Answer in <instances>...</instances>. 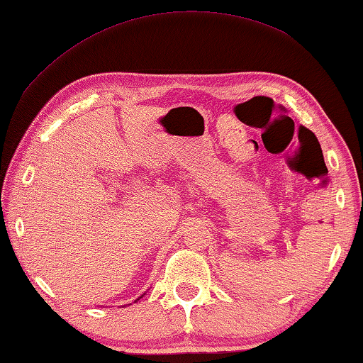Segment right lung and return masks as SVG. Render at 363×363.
I'll return each instance as SVG.
<instances>
[{"label":"right lung","mask_w":363,"mask_h":363,"mask_svg":"<svg viewBox=\"0 0 363 363\" xmlns=\"http://www.w3.org/2000/svg\"><path fill=\"white\" fill-rule=\"evenodd\" d=\"M139 298H140V297H139ZM139 298H137V301H139Z\"/></svg>","instance_id":"right-lung-1"}]
</instances>
